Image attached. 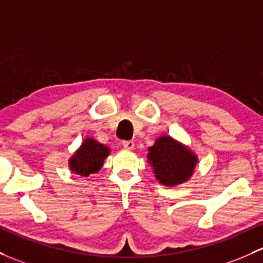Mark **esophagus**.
Segmentation results:
<instances>
[{
	"instance_id": "obj_1",
	"label": "esophagus",
	"mask_w": 263,
	"mask_h": 263,
	"mask_svg": "<svg viewBox=\"0 0 263 263\" xmlns=\"http://www.w3.org/2000/svg\"><path fill=\"white\" fill-rule=\"evenodd\" d=\"M122 145H123V147L126 148V150H132V148L135 147V142L134 141H123L122 142Z\"/></svg>"
}]
</instances>
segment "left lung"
<instances>
[{"label": "left lung", "mask_w": 263, "mask_h": 263, "mask_svg": "<svg viewBox=\"0 0 263 263\" xmlns=\"http://www.w3.org/2000/svg\"><path fill=\"white\" fill-rule=\"evenodd\" d=\"M147 159L157 180L167 186L186 181L197 165L194 154L167 136L156 140L155 145L148 148Z\"/></svg>", "instance_id": "obj_1"}]
</instances>
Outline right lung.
Instances as JSON below:
<instances>
[{"label":"right lung","mask_w":263,"mask_h":263,"mask_svg":"<svg viewBox=\"0 0 263 263\" xmlns=\"http://www.w3.org/2000/svg\"><path fill=\"white\" fill-rule=\"evenodd\" d=\"M109 148L92 139H87L83 142L76 155L70 159L69 165L73 173L82 176H88L99 171L103 165V160L108 156Z\"/></svg>","instance_id":"1"}]
</instances>
